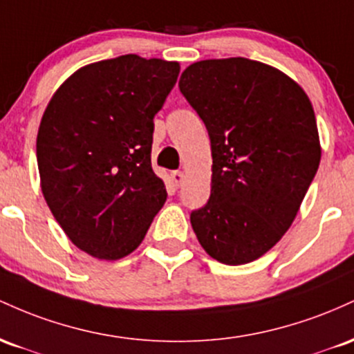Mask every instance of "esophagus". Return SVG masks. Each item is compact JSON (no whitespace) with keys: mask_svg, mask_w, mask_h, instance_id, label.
<instances>
[{"mask_svg":"<svg viewBox=\"0 0 354 354\" xmlns=\"http://www.w3.org/2000/svg\"><path fill=\"white\" fill-rule=\"evenodd\" d=\"M170 177H172L174 184H176L177 187H180V185H182V182H184V178H185L184 172H182V170H174V172L170 174Z\"/></svg>","mask_w":354,"mask_h":354,"instance_id":"1","label":"esophagus"}]
</instances>
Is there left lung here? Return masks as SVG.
<instances>
[{
	"label": "left lung",
	"mask_w": 354,
	"mask_h": 354,
	"mask_svg": "<svg viewBox=\"0 0 354 354\" xmlns=\"http://www.w3.org/2000/svg\"><path fill=\"white\" fill-rule=\"evenodd\" d=\"M178 88L212 150L210 197L190 224L214 259L251 263L291 227L319 167L311 102L279 70L248 58L194 63Z\"/></svg>",
	"instance_id": "8db88e82"
}]
</instances>
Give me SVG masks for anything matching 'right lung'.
<instances>
[{
	"instance_id": "obj_1",
	"label": "right lung",
	"mask_w": 354,
	"mask_h": 354,
	"mask_svg": "<svg viewBox=\"0 0 354 354\" xmlns=\"http://www.w3.org/2000/svg\"><path fill=\"white\" fill-rule=\"evenodd\" d=\"M177 62L122 55L83 66L59 86L37 138L41 190L82 251L115 261L138 248L167 201L152 170L153 117Z\"/></svg>"
}]
</instances>
